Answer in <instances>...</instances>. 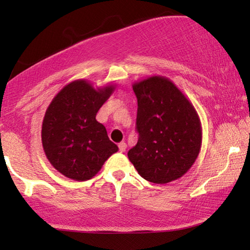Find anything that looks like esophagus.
I'll return each instance as SVG.
<instances>
[{"instance_id": "34e87169", "label": "esophagus", "mask_w": 250, "mask_h": 250, "mask_svg": "<svg viewBox=\"0 0 250 250\" xmlns=\"http://www.w3.org/2000/svg\"><path fill=\"white\" fill-rule=\"evenodd\" d=\"M118 148H119V151H121V152H125L126 151V143L121 142L118 145Z\"/></svg>"}]
</instances>
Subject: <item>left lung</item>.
<instances>
[{
  "mask_svg": "<svg viewBox=\"0 0 250 250\" xmlns=\"http://www.w3.org/2000/svg\"><path fill=\"white\" fill-rule=\"evenodd\" d=\"M139 140L127 152L143 179L165 184L191 168L201 146V124L192 104L173 82L152 76L133 85Z\"/></svg>",
  "mask_w": 250,
  "mask_h": 250,
  "instance_id": "1",
  "label": "left lung"
}]
</instances>
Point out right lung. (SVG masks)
<instances>
[{"label": "right lung", "mask_w": 250, "mask_h": 250, "mask_svg": "<svg viewBox=\"0 0 250 250\" xmlns=\"http://www.w3.org/2000/svg\"><path fill=\"white\" fill-rule=\"evenodd\" d=\"M115 87L95 88L85 80L66 85L46 109L42 125V145L46 158L62 175L86 181L118 151L107 129L95 119Z\"/></svg>", "instance_id": "1"}]
</instances>
